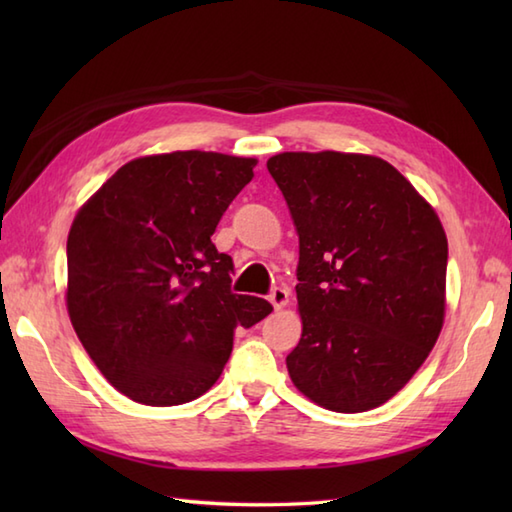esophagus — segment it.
I'll return each instance as SVG.
<instances>
[{
  "label": "esophagus",
  "instance_id": "obj_1",
  "mask_svg": "<svg viewBox=\"0 0 512 512\" xmlns=\"http://www.w3.org/2000/svg\"><path fill=\"white\" fill-rule=\"evenodd\" d=\"M288 297H290V292H288L286 286H275L273 290H270V295H268V299L275 306V310L284 308L286 303H288Z\"/></svg>",
  "mask_w": 512,
  "mask_h": 512
}]
</instances>
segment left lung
<instances>
[{
    "mask_svg": "<svg viewBox=\"0 0 512 512\" xmlns=\"http://www.w3.org/2000/svg\"><path fill=\"white\" fill-rule=\"evenodd\" d=\"M266 167L299 235L292 383L330 411L383 405L442 330L449 244L438 215L376 156L286 151Z\"/></svg>",
    "mask_w": 512,
    "mask_h": 512,
    "instance_id": "8db88e82",
    "label": "left lung"
}]
</instances>
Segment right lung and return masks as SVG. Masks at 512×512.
<instances>
[{"label":"right lung","instance_id":"right-lung-1","mask_svg":"<svg viewBox=\"0 0 512 512\" xmlns=\"http://www.w3.org/2000/svg\"><path fill=\"white\" fill-rule=\"evenodd\" d=\"M255 158L173 151L127 162L76 213L68 312L94 365L136 402L173 407L209 391L237 325L273 312L235 295L211 235L253 180Z\"/></svg>","mask_w":512,"mask_h":512}]
</instances>
